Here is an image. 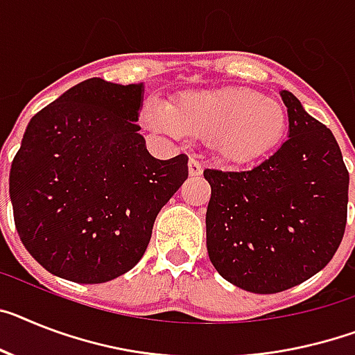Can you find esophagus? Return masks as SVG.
<instances>
[{
    "mask_svg": "<svg viewBox=\"0 0 355 355\" xmlns=\"http://www.w3.org/2000/svg\"><path fill=\"white\" fill-rule=\"evenodd\" d=\"M187 169H189V177H200L202 173H204L202 164L195 159L189 160V164H187Z\"/></svg>",
    "mask_w": 355,
    "mask_h": 355,
    "instance_id": "1",
    "label": "esophagus"
}]
</instances>
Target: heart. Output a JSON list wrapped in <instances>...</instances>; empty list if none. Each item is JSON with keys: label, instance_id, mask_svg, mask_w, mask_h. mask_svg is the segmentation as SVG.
Segmentation results:
<instances>
[{"label": "heart", "instance_id": "obj_1", "mask_svg": "<svg viewBox=\"0 0 355 355\" xmlns=\"http://www.w3.org/2000/svg\"><path fill=\"white\" fill-rule=\"evenodd\" d=\"M146 126L169 135L205 139L214 159L227 166H249L272 153L287 133L284 104L240 86L184 92L168 106L148 103Z\"/></svg>", "mask_w": 355, "mask_h": 355}]
</instances>
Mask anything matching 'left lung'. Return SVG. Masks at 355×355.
Wrapping results in <instances>:
<instances>
[{"instance_id": "1", "label": "left lung", "mask_w": 355, "mask_h": 355, "mask_svg": "<svg viewBox=\"0 0 355 355\" xmlns=\"http://www.w3.org/2000/svg\"><path fill=\"white\" fill-rule=\"evenodd\" d=\"M288 139L249 171L205 169L207 252L229 284L274 294L332 260L347 225L348 171L329 128L287 90Z\"/></svg>"}]
</instances>
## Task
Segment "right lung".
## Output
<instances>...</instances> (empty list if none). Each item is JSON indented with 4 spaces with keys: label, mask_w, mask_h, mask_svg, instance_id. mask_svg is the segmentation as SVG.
Masks as SVG:
<instances>
[{
    "label": "right lung",
    "mask_w": 355,
    "mask_h": 355,
    "mask_svg": "<svg viewBox=\"0 0 355 355\" xmlns=\"http://www.w3.org/2000/svg\"><path fill=\"white\" fill-rule=\"evenodd\" d=\"M144 83L94 77L31 119L10 168L21 242L37 263L76 284L133 269L155 218L187 178V157H151L137 124Z\"/></svg>",
    "instance_id": "obj_1"
}]
</instances>
